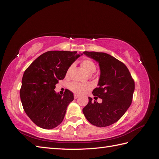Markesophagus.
<instances>
[{"mask_svg":"<svg viewBox=\"0 0 159 159\" xmlns=\"http://www.w3.org/2000/svg\"><path fill=\"white\" fill-rule=\"evenodd\" d=\"M74 99H77V98H79V96H78V95L75 94V95H74Z\"/></svg>","mask_w":159,"mask_h":159,"instance_id":"34e87169","label":"esophagus"}]
</instances>
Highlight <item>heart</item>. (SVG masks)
Masks as SVG:
<instances>
[{"label":"heart","instance_id":"heart-1","mask_svg":"<svg viewBox=\"0 0 159 159\" xmlns=\"http://www.w3.org/2000/svg\"><path fill=\"white\" fill-rule=\"evenodd\" d=\"M81 65L85 69V70L89 74L94 73V72L96 71V69H97V67H96V65L94 63V61L89 58L85 59L81 61ZM74 64H71L70 66V67L68 68V70H67V75H69L71 73V71L74 68ZM90 88H91L90 86L88 84H80L78 83H72L70 85V90L73 91V92L79 95L85 93L86 91L89 90Z\"/></svg>","mask_w":159,"mask_h":159}]
</instances>
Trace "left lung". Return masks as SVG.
Returning a JSON list of instances; mask_svg holds the SVG:
<instances>
[{
  "label": "left lung",
  "instance_id": "obj_1",
  "mask_svg": "<svg viewBox=\"0 0 159 159\" xmlns=\"http://www.w3.org/2000/svg\"><path fill=\"white\" fill-rule=\"evenodd\" d=\"M97 61L101 74L98 88L93 95L102 99L99 103L89 98L83 113L88 121L96 127H107L121 119L131 104L134 81L123 62L103 52H84ZM95 97V98H97Z\"/></svg>",
  "mask_w": 159,
  "mask_h": 159
}]
</instances>
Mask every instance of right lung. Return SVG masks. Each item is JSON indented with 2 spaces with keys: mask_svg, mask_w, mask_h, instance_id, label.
Listing matches in <instances>:
<instances>
[{
  "mask_svg": "<svg viewBox=\"0 0 159 159\" xmlns=\"http://www.w3.org/2000/svg\"><path fill=\"white\" fill-rule=\"evenodd\" d=\"M77 52L48 51L40 55L24 73L20 96L23 109L37 126L52 129L58 126L74 94L66 89L63 95L54 89L63 80L70 66L80 57Z\"/></svg>",
  "mask_w": 159,
  "mask_h": 159,
  "instance_id": "obj_1",
  "label": "right lung"
}]
</instances>
